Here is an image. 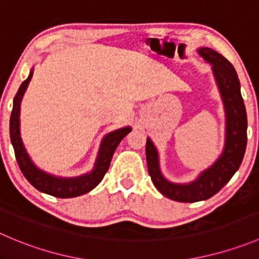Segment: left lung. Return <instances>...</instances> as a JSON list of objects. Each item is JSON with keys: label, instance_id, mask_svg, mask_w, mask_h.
Wrapping results in <instances>:
<instances>
[{"label": "left lung", "instance_id": "8db88e82", "mask_svg": "<svg viewBox=\"0 0 259 259\" xmlns=\"http://www.w3.org/2000/svg\"><path fill=\"white\" fill-rule=\"evenodd\" d=\"M197 52L212 66V73L224 104L227 120L223 153L214 164L202 170L195 181L190 183H173L160 172L158 150L149 138H147L145 145L148 172L153 185L165 197L180 202L202 201L219 192L240 167L247 148V112L234 67L214 49L200 48Z\"/></svg>", "mask_w": 259, "mask_h": 259}]
</instances>
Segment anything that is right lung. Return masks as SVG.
I'll return each mask as SVG.
<instances>
[{
    "mask_svg": "<svg viewBox=\"0 0 259 259\" xmlns=\"http://www.w3.org/2000/svg\"><path fill=\"white\" fill-rule=\"evenodd\" d=\"M31 77L32 69L30 71L29 77L21 83L16 96H15L14 107H12L11 117H10V138H11L15 157L19 163L20 169H21L22 175L26 177V180L36 190L48 193V195L60 197V199H69V197L84 195V193L94 190L101 182L105 173L109 169L112 155H114L117 145L132 132V127L125 126L121 129H117L115 132L109 133L102 139L99 155H97V159L95 162V167L90 173L78 176V177L63 178L49 175V173L39 169L30 159L29 154L26 153V149L22 144L21 137H20V104H21L22 96H24L27 86H29V82L31 81Z\"/></svg>",
    "mask_w": 259,
    "mask_h": 259,
    "instance_id": "right-lung-1",
    "label": "right lung"
}]
</instances>
